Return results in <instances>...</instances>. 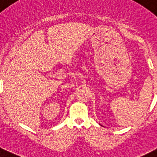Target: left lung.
<instances>
[{
	"label": "left lung",
	"instance_id": "left-lung-1",
	"mask_svg": "<svg viewBox=\"0 0 157 157\" xmlns=\"http://www.w3.org/2000/svg\"><path fill=\"white\" fill-rule=\"evenodd\" d=\"M100 125H101V126H102V125H101V124H100Z\"/></svg>",
	"mask_w": 157,
	"mask_h": 157
}]
</instances>
